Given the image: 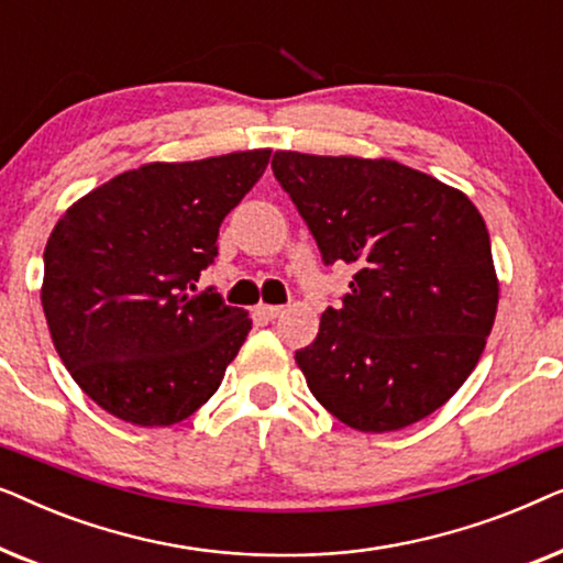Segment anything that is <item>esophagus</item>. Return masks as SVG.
Masks as SVG:
<instances>
[{
	"label": "esophagus",
	"mask_w": 563,
	"mask_h": 563,
	"mask_svg": "<svg viewBox=\"0 0 563 563\" xmlns=\"http://www.w3.org/2000/svg\"><path fill=\"white\" fill-rule=\"evenodd\" d=\"M256 312L264 320H276V318H282V314H284V307H279V305H258Z\"/></svg>",
	"instance_id": "34e87169"
}]
</instances>
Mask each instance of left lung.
<instances>
[{"instance_id": "obj_1", "label": "left lung", "mask_w": 563, "mask_h": 563, "mask_svg": "<svg viewBox=\"0 0 563 563\" xmlns=\"http://www.w3.org/2000/svg\"><path fill=\"white\" fill-rule=\"evenodd\" d=\"M274 176L325 264L356 268L295 353L307 387L361 433L428 418L487 345L499 302L489 233L464 191L389 158L276 151Z\"/></svg>"}]
</instances>
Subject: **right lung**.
Listing matches in <instances>:
<instances>
[{
  "instance_id": "1",
  "label": "right lung",
  "mask_w": 563,
  "mask_h": 563,
  "mask_svg": "<svg viewBox=\"0 0 563 563\" xmlns=\"http://www.w3.org/2000/svg\"><path fill=\"white\" fill-rule=\"evenodd\" d=\"M268 156L143 164L60 214L43 253V312L68 374L114 418L166 428L218 391L251 318L218 291H191Z\"/></svg>"
}]
</instances>
